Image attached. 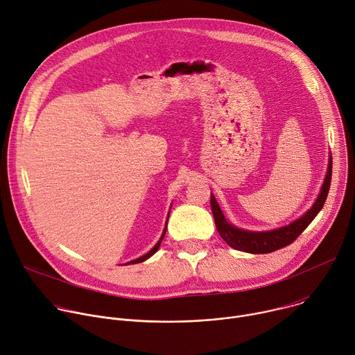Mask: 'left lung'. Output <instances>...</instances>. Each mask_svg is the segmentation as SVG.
I'll list each match as a JSON object with an SVG mask.
<instances>
[{"label": "left lung", "mask_w": 355, "mask_h": 355, "mask_svg": "<svg viewBox=\"0 0 355 355\" xmlns=\"http://www.w3.org/2000/svg\"><path fill=\"white\" fill-rule=\"evenodd\" d=\"M331 164H333V162H331V156H330L324 182L322 185L320 193L318 195L312 208L303 214V216H300L299 219L289 223L288 226L274 229V230L250 232V230H243V229H239V227L230 225L226 220L223 212L220 211L214 193H211V208H212L215 225H216L219 234L232 248L251 252V254H267V252H272L275 250H279V248L291 244L292 241L296 240V237L303 230H305L311 225V222L318 216V214L323 208L329 189H330V182H331Z\"/></svg>", "instance_id": "8db88e82"}]
</instances>
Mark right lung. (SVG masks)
Wrapping results in <instances>:
<instances>
[{
	"mask_svg": "<svg viewBox=\"0 0 355 355\" xmlns=\"http://www.w3.org/2000/svg\"><path fill=\"white\" fill-rule=\"evenodd\" d=\"M168 220V219H167ZM166 230H167V225H166V227H164V232H163V234H162V237H160V240L156 243V245L151 248L147 254H144V256H141V257H139V259H136V260H133V261H130V263H128V264H137V263H143L144 260H147L148 257H151L155 254V252L159 250V247H160V244H162V240L164 239V234H166Z\"/></svg>",
	"mask_w": 355,
	"mask_h": 355,
	"instance_id": "add662e5",
	"label": "right lung"
}]
</instances>
